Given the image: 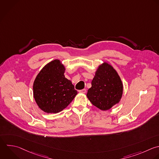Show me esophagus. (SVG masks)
Segmentation results:
<instances>
[{"label":"esophagus","instance_id":"34e87169","mask_svg":"<svg viewBox=\"0 0 159 159\" xmlns=\"http://www.w3.org/2000/svg\"><path fill=\"white\" fill-rule=\"evenodd\" d=\"M79 92H80V93H83V94H84V93H86V89H83L80 90V91H79Z\"/></svg>","mask_w":159,"mask_h":159}]
</instances>
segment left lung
<instances>
[{
	"instance_id": "8db88e82",
	"label": "left lung",
	"mask_w": 159,
	"mask_h": 159,
	"mask_svg": "<svg viewBox=\"0 0 159 159\" xmlns=\"http://www.w3.org/2000/svg\"><path fill=\"white\" fill-rule=\"evenodd\" d=\"M88 89L87 97L96 107L102 111L119 103L123 93V84L117 71L104 62L97 69Z\"/></svg>"
}]
</instances>
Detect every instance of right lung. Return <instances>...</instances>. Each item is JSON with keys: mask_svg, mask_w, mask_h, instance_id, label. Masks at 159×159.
Instances as JSON below:
<instances>
[{"mask_svg": "<svg viewBox=\"0 0 159 159\" xmlns=\"http://www.w3.org/2000/svg\"><path fill=\"white\" fill-rule=\"evenodd\" d=\"M65 68L59 60L47 64L37 75L33 86L39 107L47 113H58L66 108L78 92L65 78Z\"/></svg>", "mask_w": 159, "mask_h": 159, "instance_id": "add662e5", "label": "right lung"}]
</instances>
